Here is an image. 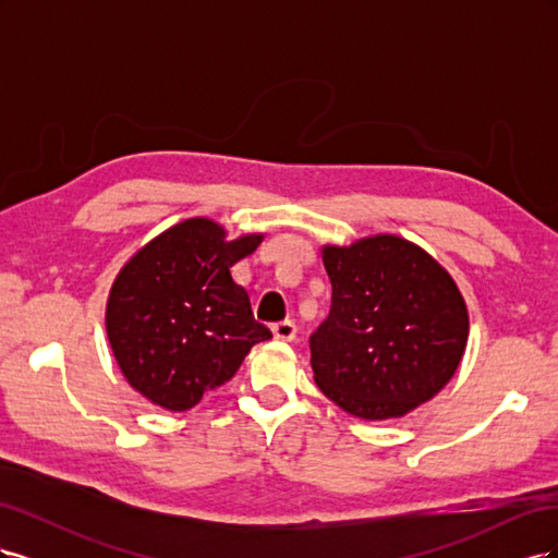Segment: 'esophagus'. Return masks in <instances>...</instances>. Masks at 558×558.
<instances>
[{"instance_id":"34e87169","label":"esophagus","mask_w":558,"mask_h":558,"mask_svg":"<svg viewBox=\"0 0 558 558\" xmlns=\"http://www.w3.org/2000/svg\"><path fill=\"white\" fill-rule=\"evenodd\" d=\"M272 332H275L277 340H281V342H291V340H295V332H298V328H295L293 320H279V324H275V326H272Z\"/></svg>"}]
</instances>
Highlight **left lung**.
Returning a JSON list of instances; mask_svg holds the SVG:
<instances>
[{
	"label": "left lung",
	"instance_id": "8db88e82",
	"mask_svg": "<svg viewBox=\"0 0 558 558\" xmlns=\"http://www.w3.org/2000/svg\"><path fill=\"white\" fill-rule=\"evenodd\" d=\"M330 314L312 335L314 381L344 412L400 418L449 384L470 318L453 277L398 234L324 244Z\"/></svg>",
	"mask_w": 558,
	"mask_h": 558
}]
</instances>
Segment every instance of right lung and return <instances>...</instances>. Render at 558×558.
<instances>
[{
	"mask_svg": "<svg viewBox=\"0 0 558 558\" xmlns=\"http://www.w3.org/2000/svg\"><path fill=\"white\" fill-rule=\"evenodd\" d=\"M265 240L205 216L185 218L118 269L105 326L125 381L156 408L185 412L238 373L253 344L272 337L253 318L230 267Z\"/></svg>",
	"mask_w": 558,
	"mask_h": 558,
	"instance_id": "add662e5",
	"label": "right lung"
}]
</instances>
